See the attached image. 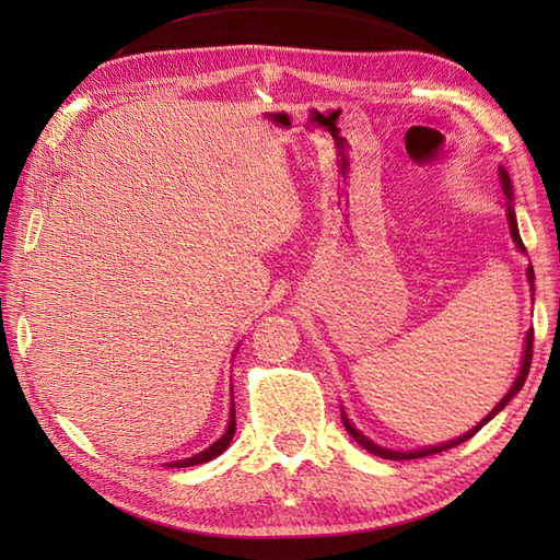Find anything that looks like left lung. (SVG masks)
Returning a JSON list of instances; mask_svg holds the SVG:
<instances>
[{
	"label": "left lung",
	"mask_w": 560,
	"mask_h": 560,
	"mask_svg": "<svg viewBox=\"0 0 560 560\" xmlns=\"http://www.w3.org/2000/svg\"><path fill=\"white\" fill-rule=\"evenodd\" d=\"M501 185H503V192H505V197H508V201H505V211H508L510 235H513V241H515V245H517L520 253H527V249H525V243H522L520 231H517V219H515V209H513V183H510V175H508V171H505V168H501ZM527 279H529V283H532V291H534V269H532V267L527 269ZM532 347H534V329H529V331H527V339H525V355H522L520 375L515 377V383H513V387H510L508 395H505L501 401L495 404V407L491 409V413H486V419H483L481 423L474 425L469 433H464V435H459V438H455V440H450V443L433 445V447H421V450H413V452H397V450L380 447V445H375V443H373V440H368L361 431H355V428L351 425V421L347 419V413H343V411H341V421H343V425H347V431L351 433V438L355 440V443H359L361 447H365L368 452H371V455H375V457H383V459H419V457H428V455H438V452H445V450H450V447H457L459 443H464V440H469L471 435H477V433L481 431V428L493 419V416H495L498 411H503V409L508 407V401L517 395V392L522 389V385H525V380H527V375H529V365H532Z\"/></svg>",
	"instance_id": "obj_1"
}]
</instances>
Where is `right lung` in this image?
Here are the masks:
<instances>
[{"mask_svg":"<svg viewBox=\"0 0 560 560\" xmlns=\"http://www.w3.org/2000/svg\"><path fill=\"white\" fill-rule=\"evenodd\" d=\"M233 435H235V404H231V421H229V428H225V433L217 440V443L209 445L205 452H199V455H195V457H187V459H180V462H171L168 467H177V469L195 467V464H205V462H209V459H213V457H219L221 452L231 445Z\"/></svg>","mask_w":560,"mask_h":560,"instance_id":"add662e5","label":"right lung"}]
</instances>
